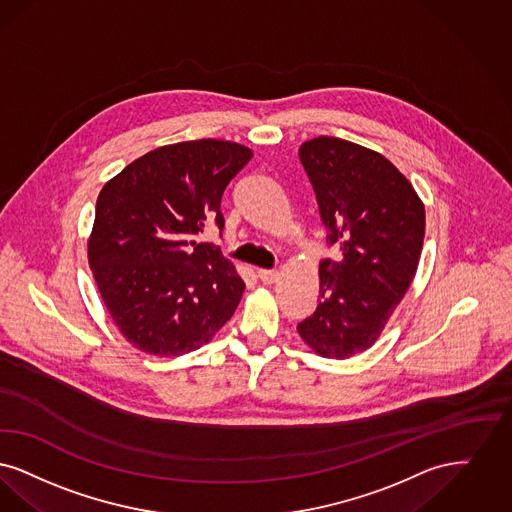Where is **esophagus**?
<instances>
[{"instance_id":"1","label":"esophagus","mask_w":512,"mask_h":512,"mask_svg":"<svg viewBox=\"0 0 512 512\" xmlns=\"http://www.w3.org/2000/svg\"><path fill=\"white\" fill-rule=\"evenodd\" d=\"M258 277H260V281H262L264 285H271V283L277 281L279 271H277V269H258Z\"/></svg>"}]
</instances>
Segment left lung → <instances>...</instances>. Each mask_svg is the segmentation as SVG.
Segmentation results:
<instances>
[{
	"label": "left lung",
	"mask_w": 512,
	"mask_h": 512,
	"mask_svg": "<svg viewBox=\"0 0 512 512\" xmlns=\"http://www.w3.org/2000/svg\"><path fill=\"white\" fill-rule=\"evenodd\" d=\"M338 258L319 262V304L298 333L323 357L346 359L375 344L409 289L424 239V206L400 170L338 137L300 147Z\"/></svg>",
	"instance_id": "8db88e82"
}]
</instances>
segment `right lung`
Segmentation results:
<instances>
[{"instance_id": "obj_1", "label": "right lung", "mask_w": 512, "mask_h": 512, "mask_svg": "<svg viewBox=\"0 0 512 512\" xmlns=\"http://www.w3.org/2000/svg\"><path fill=\"white\" fill-rule=\"evenodd\" d=\"M245 145L199 139L141 156L99 193L89 266L120 333L160 357L199 350L237 310L245 281L220 246L222 195L250 160Z\"/></svg>"}]
</instances>
